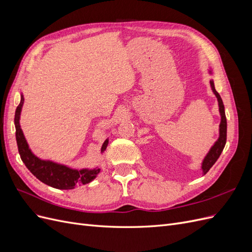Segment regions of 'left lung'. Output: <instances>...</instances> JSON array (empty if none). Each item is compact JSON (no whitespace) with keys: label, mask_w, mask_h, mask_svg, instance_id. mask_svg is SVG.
I'll return each mask as SVG.
<instances>
[{"label":"left lung","mask_w":252,"mask_h":252,"mask_svg":"<svg viewBox=\"0 0 252 252\" xmlns=\"http://www.w3.org/2000/svg\"><path fill=\"white\" fill-rule=\"evenodd\" d=\"M210 85H211L213 94H215L216 96L218 97L220 113V118L222 119H220V138L216 142V144L213 145L212 148L208 152V155L205 157L203 164H202V169H203L204 174L207 173L209 171V169L213 166V164L217 162V159L219 158L220 154H222V151L225 147L226 139H227V121H226V116H225L224 104H223V101H222V98H220L219 93L215 88V84H213L212 80L210 81Z\"/></svg>","instance_id":"1"}]
</instances>
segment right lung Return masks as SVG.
Listing matches in <instances>:
<instances>
[{"label": "right lung", "mask_w": 252, "mask_h": 252, "mask_svg": "<svg viewBox=\"0 0 252 252\" xmlns=\"http://www.w3.org/2000/svg\"><path fill=\"white\" fill-rule=\"evenodd\" d=\"M23 102H24V97L21 95V102L16 109V114H14V125H16V139L19 154L28 170L44 184L57 189H72L77 184L85 185L93 181L100 172L98 168L75 170L68 168L64 165L43 161L32 154L19 123ZM107 144L108 140H106L102 146V152H104L107 147Z\"/></svg>", "instance_id": "add662e5"}]
</instances>
